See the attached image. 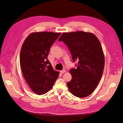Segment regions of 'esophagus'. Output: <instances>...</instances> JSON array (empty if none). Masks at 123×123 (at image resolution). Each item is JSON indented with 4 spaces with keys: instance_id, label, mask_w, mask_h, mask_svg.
<instances>
[{
    "instance_id": "34e87169",
    "label": "esophagus",
    "mask_w": 123,
    "mask_h": 123,
    "mask_svg": "<svg viewBox=\"0 0 123 123\" xmlns=\"http://www.w3.org/2000/svg\"><path fill=\"white\" fill-rule=\"evenodd\" d=\"M66 71L65 70H62L60 72H61V74H63V73H65V72H66Z\"/></svg>"
}]
</instances>
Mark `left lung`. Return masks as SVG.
Returning <instances> with one entry per match:
<instances>
[{"label": "left lung", "mask_w": 123, "mask_h": 123, "mask_svg": "<svg viewBox=\"0 0 123 123\" xmlns=\"http://www.w3.org/2000/svg\"><path fill=\"white\" fill-rule=\"evenodd\" d=\"M58 41L68 46L73 62L78 60L76 69H71L72 79L67 83L70 92L78 98H85L93 92L101 79L105 57L101 44L90 32L63 33Z\"/></svg>", "instance_id": "left-lung-1"}]
</instances>
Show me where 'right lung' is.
Listing matches in <instances>:
<instances>
[{"instance_id":"right-lung-1","label":"right lung","mask_w":123,"mask_h":123,"mask_svg":"<svg viewBox=\"0 0 123 123\" xmlns=\"http://www.w3.org/2000/svg\"><path fill=\"white\" fill-rule=\"evenodd\" d=\"M61 33L33 32L25 40L20 53V65L25 81L33 92L46 93L52 88L59 72L47 59L50 48Z\"/></svg>"}]
</instances>
